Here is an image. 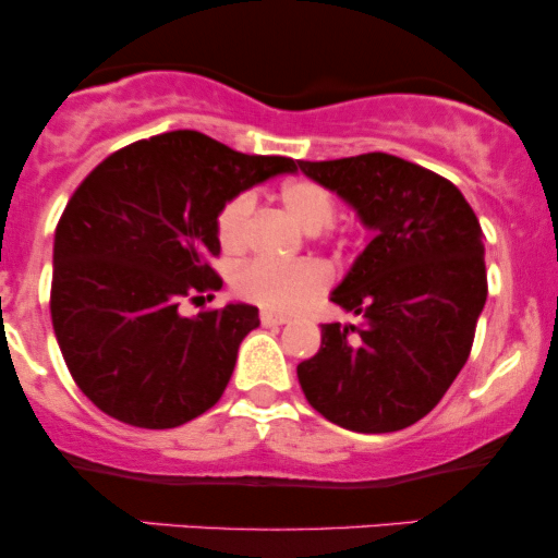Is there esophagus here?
<instances>
[{"mask_svg": "<svg viewBox=\"0 0 558 558\" xmlns=\"http://www.w3.org/2000/svg\"><path fill=\"white\" fill-rule=\"evenodd\" d=\"M259 319H262V325H267V328H275V325H286L288 323L286 315H275V312H267V310L262 312Z\"/></svg>", "mask_w": 558, "mask_h": 558, "instance_id": "34e87169", "label": "esophagus"}]
</instances>
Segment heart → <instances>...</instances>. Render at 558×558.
Segmentation results:
<instances>
[{"mask_svg":"<svg viewBox=\"0 0 558 558\" xmlns=\"http://www.w3.org/2000/svg\"><path fill=\"white\" fill-rule=\"evenodd\" d=\"M280 202L293 220H299L306 230H325L338 217L336 194L325 183L312 178H293L280 185ZM257 198L252 191H239L228 198L215 217V233L222 252L235 254L246 243L248 222H252ZM330 283V272L323 262H272L252 259L243 262L235 270L233 286L252 304L267 312H296L306 301L323 293Z\"/></svg>","mask_w":558,"mask_h":558,"instance_id":"b5f03b06","label":"heart"}]
</instances>
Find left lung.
I'll return each mask as SVG.
<instances>
[{
    "label": "left lung",
    "instance_id": "8db88e82",
    "mask_svg": "<svg viewBox=\"0 0 558 558\" xmlns=\"http://www.w3.org/2000/svg\"><path fill=\"white\" fill-rule=\"evenodd\" d=\"M299 168L375 230L330 296L360 325H323L319 351L296 367L301 390L345 430H403L438 407L472 351L488 296L483 228L451 181L386 151Z\"/></svg>",
    "mask_w": 558,
    "mask_h": 558
}]
</instances>
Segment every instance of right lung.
Masks as SVG:
<instances>
[{
    "label": "right lung",
    "instance_id": "obj_1",
    "mask_svg": "<svg viewBox=\"0 0 558 558\" xmlns=\"http://www.w3.org/2000/svg\"><path fill=\"white\" fill-rule=\"evenodd\" d=\"M293 170L291 157L170 131L112 151L83 178L57 222L49 310L62 360L94 407L168 430L220 401L257 306L196 317L178 306L222 288L213 267L222 204Z\"/></svg>",
    "mask_w": 558,
    "mask_h": 558
}]
</instances>
